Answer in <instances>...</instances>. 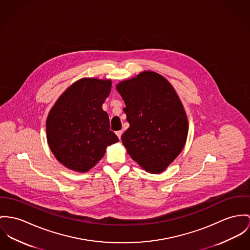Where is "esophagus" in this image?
Here are the masks:
<instances>
[{"label": "esophagus", "instance_id": "1", "mask_svg": "<svg viewBox=\"0 0 250 250\" xmlns=\"http://www.w3.org/2000/svg\"><path fill=\"white\" fill-rule=\"evenodd\" d=\"M122 134H123V131H122V130H119V131H117V132H116V135L118 136V138H119V139H121Z\"/></svg>", "mask_w": 250, "mask_h": 250}]
</instances>
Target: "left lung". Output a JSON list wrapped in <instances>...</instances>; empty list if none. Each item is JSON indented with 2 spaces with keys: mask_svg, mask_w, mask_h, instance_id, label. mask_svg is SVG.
Returning <instances> with one entry per match:
<instances>
[{
  "mask_svg": "<svg viewBox=\"0 0 250 250\" xmlns=\"http://www.w3.org/2000/svg\"><path fill=\"white\" fill-rule=\"evenodd\" d=\"M116 89L129 123L121 138L126 152L146 171H165L188 134V116L174 87L164 76L146 70L120 82Z\"/></svg>",
  "mask_w": 250,
  "mask_h": 250,
  "instance_id": "1",
  "label": "left lung"
}]
</instances>
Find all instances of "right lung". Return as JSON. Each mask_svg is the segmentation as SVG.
<instances>
[{"label":"right lung","instance_id":"obj_1","mask_svg":"<svg viewBox=\"0 0 250 250\" xmlns=\"http://www.w3.org/2000/svg\"><path fill=\"white\" fill-rule=\"evenodd\" d=\"M111 90V80L83 78L72 83L46 119L47 144L58 161L76 172H87L119 142L110 130L102 105Z\"/></svg>","mask_w":250,"mask_h":250}]
</instances>
